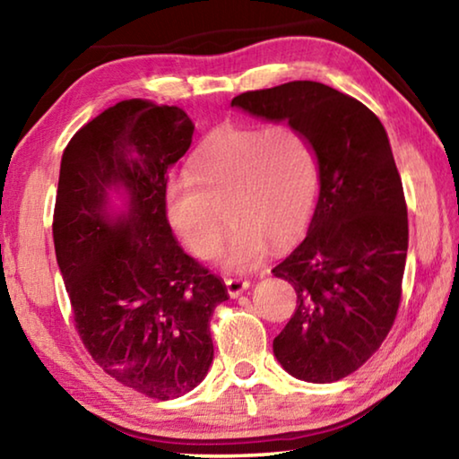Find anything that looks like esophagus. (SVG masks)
Masks as SVG:
<instances>
[{
	"label": "esophagus",
	"mask_w": 459,
	"mask_h": 459,
	"mask_svg": "<svg viewBox=\"0 0 459 459\" xmlns=\"http://www.w3.org/2000/svg\"><path fill=\"white\" fill-rule=\"evenodd\" d=\"M224 285H227V291L230 295H238V293H243L247 290L248 281H247V279H238V277H227V279H224Z\"/></svg>",
	"instance_id": "esophagus-1"
}]
</instances>
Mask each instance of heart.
Wrapping results in <instances>:
<instances>
[{
    "label": "heart",
    "mask_w": 459,
    "mask_h": 459,
    "mask_svg": "<svg viewBox=\"0 0 459 459\" xmlns=\"http://www.w3.org/2000/svg\"><path fill=\"white\" fill-rule=\"evenodd\" d=\"M192 169L194 178L176 176L168 184L169 224L196 257L212 259L229 221L222 255L229 269L257 267L267 243L298 237L314 211L316 153L295 127L219 129L202 143Z\"/></svg>",
    "instance_id": "1"
}]
</instances>
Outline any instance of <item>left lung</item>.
Wrapping results in <instances>:
<instances>
[{
  "label": "left lung",
  "mask_w": 459,
  "mask_h": 459,
  "mask_svg": "<svg viewBox=\"0 0 459 459\" xmlns=\"http://www.w3.org/2000/svg\"><path fill=\"white\" fill-rule=\"evenodd\" d=\"M230 105L287 121L314 147V219L306 238L271 271L298 293L273 352L295 378L333 383L378 351L401 304L409 222L386 131L360 100L314 81L247 91Z\"/></svg>",
  "instance_id": "1"
}]
</instances>
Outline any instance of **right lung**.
<instances>
[{
	"mask_svg": "<svg viewBox=\"0 0 459 459\" xmlns=\"http://www.w3.org/2000/svg\"><path fill=\"white\" fill-rule=\"evenodd\" d=\"M178 107L127 99L68 142L52 235L87 352L117 383L150 399L192 391L211 367V317L227 287L176 243L166 212L168 172L192 143ZM126 192V211L106 212Z\"/></svg>",
	"mask_w": 459,
	"mask_h": 459,
	"instance_id": "obj_1",
	"label": "right lung"
}]
</instances>
